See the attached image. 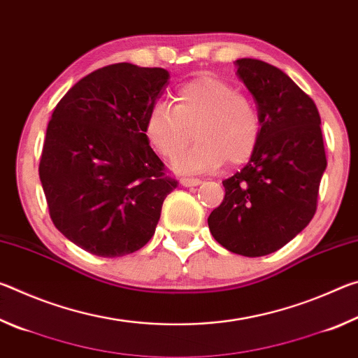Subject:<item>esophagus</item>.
<instances>
[{
  "label": "esophagus",
  "instance_id": "1",
  "mask_svg": "<svg viewBox=\"0 0 358 358\" xmlns=\"http://www.w3.org/2000/svg\"><path fill=\"white\" fill-rule=\"evenodd\" d=\"M180 183L183 185V186H186V187H189V186H199V185L202 183V180L191 178V177H185V178L180 180Z\"/></svg>",
  "mask_w": 358,
  "mask_h": 358
}]
</instances>
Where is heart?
<instances>
[{
    "label": "heart",
    "mask_w": 358,
    "mask_h": 358,
    "mask_svg": "<svg viewBox=\"0 0 358 358\" xmlns=\"http://www.w3.org/2000/svg\"><path fill=\"white\" fill-rule=\"evenodd\" d=\"M257 107L232 85L211 76H201L181 85L175 108L156 102L143 121L148 143L161 156L172 159L191 138L196 143L178 156L180 172H211L224 162L237 166L248 161L260 138Z\"/></svg>",
    "instance_id": "heart-1"
}]
</instances>
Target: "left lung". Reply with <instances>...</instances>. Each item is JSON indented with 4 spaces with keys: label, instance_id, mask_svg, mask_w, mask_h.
<instances>
[{
    "label": "left lung",
    "instance_id": "left-lung-1",
    "mask_svg": "<svg viewBox=\"0 0 358 358\" xmlns=\"http://www.w3.org/2000/svg\"><path fill=\"white\" fill-rule=\"evenodd\" d=\"M235 66L256 101L262 128L250 162L222 181L226 196L208 216V227L226 250L259 257L278 251L310 224L327 157L310 96L260 59L241 58Z\"/></svg>",
    "mask_w": 358,
    "mask_h": 358
}]
</instances>
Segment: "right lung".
<instances>
[{
	"mask_svg": "<svg viewBox=\"0 0 358 358\" xmlns=\"http://www.w3.org/2000/svg\"><path fill=\"white\" fill-rule=\"evenodd\" d=\"M169 77L162 68L106 66L78 80L48 121L39 178L50 217L94 256L120 257L147 245L178 185L143 132Z\"/></svg>",
	"mask_w": 358,
	"mask_h": 358,
	"instance_id": "right-lung-1",
	"label": "right lung"
}]
</instances>
